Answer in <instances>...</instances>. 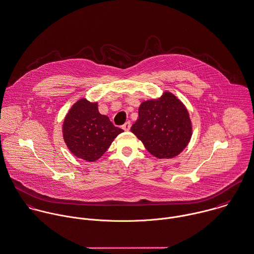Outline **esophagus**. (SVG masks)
<instances>
[{"mask_svg":"<svg viewBox=\"0 0 254 254\" xmlns=\"http://www.w3.org/2000/svg\"><path fill=\"white\" fill-rule=\"evenodd\" d=\"M122 128H123L125 131H129V130H130V128H131V123H130L129 121H128V122H126L125 124H123Z\"/></svg>","mask_w":254,"mask_h":254,"instance_id":"esophagus-1","label":"esophagus"}]
</instances>
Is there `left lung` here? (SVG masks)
Instances as JSON below:
<instances>
[{"label":"left lung","instance_id":"left-lung-1","mask_svg":"<svg viewBox=\"0 0 254 254\" xmlns=\"http://www.w3.org/2000/svg\"><path fill=\"white\" fill-rule=\"evenodd\" d=\"M131 131L159 159L177 156L189 143L191 121L185 106L170 92L157 100L144 101Z\"/></svg>","mask_w":254,"mask_h":254}]
</instances>
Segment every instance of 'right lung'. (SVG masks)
<instances>
[{"mask_svg": "<svg viewBox=\"0 0 254 254\" xmlns=\"http://www.w3.org/2000/svg\"><path fill=\"white\" fill-rule=\"evenodd\" d=\"M123 130L98 112L97 103L85 98L73 105L63 124L64 140L69 150L87 162L99 159Z\"/></svg>", "mask_w": 254, "mask_h": 254, "instance_id": "obj_1", "label": "right lung"}]
</instances>
